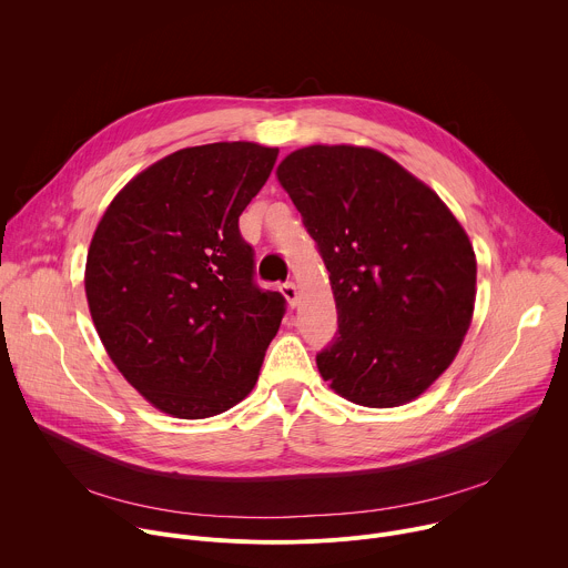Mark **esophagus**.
Returning <instances> with one entry per match:
<instances>
[{
	"label": "esophagus",
	"instance_id": "34e87169",
	"mask_svg": "<svg viewBox=\"0 0 568 568\" xmlns=\"http://www.w3.org/2000/svg\"><path fill=\"white\" fill-rule=\"evenodd\" d=\"M281 294L287 298V303L294 307L296 305V301H298V294H296V285L292 283V281H287V283H283L281 285Z\"/></svg>",
	"mask_w": 568,
	"mask_h": 568
}]
</instances>
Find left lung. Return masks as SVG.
Masks as SVG:
<instances>
[{
	"label": "left lung",
	"mask_w": 568,
	"mask_h": 568,
	"mask_svg": "<svg viewBox=\"0 0 568 568\" xmlns=\"http://www.w3.org/2000/svg\"><path fill=\"white\" fill-rule=\"evenodd\" d=\"M276 175L331 272L339 331L316 355L321 377L362 407L416 399L469 328L467 233L429 186L373 148L307 145Z\"/></svg>",
	"instance_id": "8db88e82"
}]
</instances>
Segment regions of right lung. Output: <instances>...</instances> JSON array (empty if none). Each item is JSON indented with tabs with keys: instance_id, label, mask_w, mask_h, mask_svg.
<instances>
[{
	"instance_id": "right-lung-1",
	"label": "right lung",
	"mask_w": 568,
	"mask_h": 568,
	"mask_svg": "<svg viewBox=\"0 0 568 568\" xmlns=\"http://www.w3.org/2000/svg\"><path fill=\"white\" fill-rule=\"evenodd\" d=\"M276 156L250 141L178 150L128 182L92 237L97 333L123 377L175 418L231 409L278 333L285 298L256 285L237 226Z\"/></svg>"
}]
</instances>
